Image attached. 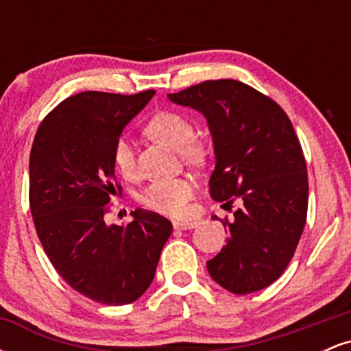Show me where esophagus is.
<instances>
[{
  "label": "esophagus",
  "instance_id": "obj_1",
  "mask_svg": "<svg viewBox=\"0 0 351 351\" xmlns=\"http://www.w3.org/2000/svg\"><path fill=\"white\" fill-rule=\"evenodd\" d=\"M173 228L178 231H186V229L196 228V221H173Z\"/></svg>",
  "mask_w": 351,
  "mask_h": 351
}]
</instances>
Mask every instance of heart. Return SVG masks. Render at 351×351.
<instances>
[{
    "instance_id": "b5f03b06",
    "label": "heart",
    "mask_w": 351,
    "mask_h": 351,
    "mask_svg": "<svg viewBox=\"0 0 351 351\" xmlns=\"http://www.w3.org/2000/svg\"><path fill=\"white\" fill-rule=\"evenodd\" d=\"M145 132L152 138L160 140L178 148L181 158L189 165H201L204 162V147L196 140L195 127L184 115L178 112H160L153 115L145 125ZM112 162L117 173L125 180H134L136 176L135 153L127 138H119L112 148ZM195 193V181L188 176L156 180L140 193L138 201L145 208L165 216H183L188 203Z\"/></svg>"
}]
</instances>
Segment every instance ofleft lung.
<instances>
[{"instance_id":"obj_1","label":"left lung","mask_w":351,"mask_h":351,"mask_svg":"<svg viewBox=\"0 0 351 351\" xmlns=\"http://www.w3.org/2000/svg\"><path fill=\"white\" fill-rule=\"evenodd\" d=\"M168 99L206 117L216 155L211 198L241 203L234 219L223 221L229 237L206 263L209 276L239 295L267 287L291 263L307 221V165L292 122L279 104L232 79Z\"/></svg>"}]
</instances>
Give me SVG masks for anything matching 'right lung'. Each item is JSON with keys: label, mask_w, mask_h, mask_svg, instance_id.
<instances>
[{"label": "right lung", "mask_w": 351, "mask_h": 351, "mask_svg": "<svg viewBox=\"0 0 351 351\" xmlns=\"http://www.w3.org/2000/svg\"><path fill=\"white\" fill-rule=\"evenodd\" d=\"M155 90H87L67 97L36 132L29 206L51 264L74 291L106 305L135 302L150 287L173 226L135 209L127 226L106 223L115 183L112 148Z\"/></svg>", "instance_id": "1"}]
</instances>
